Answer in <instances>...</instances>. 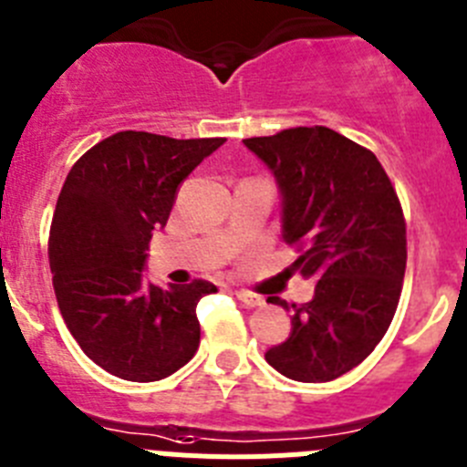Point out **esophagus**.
Instances as JSON below:
<instances>
[{
    "label": "esophagus",
    "instance_id": "34e87169",
    "mask_svg": "<svg viewBox=\"0 0 467 467\" xmlns=\"http://www.w3.org/2000/svg\"><path fill=\"white\" fill-rule=\"evenodd\" d=\"M234 296H237V300H242L246 306H263L265 305L263 297L255 296V293H251V291H244V288L234 291Z\"/></svg>",
    "mask_w": 467,
    "mask_h": 467
}]
</instances>
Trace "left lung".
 <instances>
[{"label":"left lung","mask_w":467,"mask_h":467,"mask_svg":"<svg viewBox=\"0 0 467 467\" xmlns=\"http://www.w3.org/2000/svg\"><path fill=\"white\" fill-rule=\"evenodd\" d=\"M244 146L275 174L281 239L302 251L288 270L317 281L265 360L288 379L333 381L375 351L396 314L407 265L400 200L372 150L323 125Z\"/></svg>","instance_id":"obj_1"}]
</instances>
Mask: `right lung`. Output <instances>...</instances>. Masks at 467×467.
Instances as JSON below:
<instances>
[{
	"label": "right lung",
	"instance_id": "1",
	"mask_svg": "<svg viewBox=\"0 0 467 467\" xmlns=\"http://www.w3.org/2000/svg\"><path fill=\"white\" fill-rule=\"evenodd\" d=\"M223 141L125 130L67 174L50 223L53 288L83 354L113 377L165 379L200 347L197 302L216 285L197 279L161 288L141 272L179 186Z\"/></svg>",
	"mask_w": 467,
	"mask_h": 467
}]
</instances>
